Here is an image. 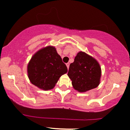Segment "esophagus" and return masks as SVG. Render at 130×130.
<instances>
[{"mask_svg":"<svg viewBox=\"0 0 130 130\" xmlns=\"http://www.w3.org/2000/svg\"><path fill=\"white\" fill-rule=\"evenodd\" d=\"M66 65H67V69H69V66H70V63H67L66 64Z\"/></svg>","mask_w":130,"mask_h":130,"instance_id":"esophagus-1","label":"esophagus"}]
</instances>
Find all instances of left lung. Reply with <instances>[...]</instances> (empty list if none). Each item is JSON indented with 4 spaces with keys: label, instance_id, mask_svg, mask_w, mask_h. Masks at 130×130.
Here are the masks:
<instances>
[{
    "label": "left lung",
    "instance_id": "8db88e82",
    "mask_svg": "<svg viewBox=\"0 0 130 130\" xmlns=\"http://www.w3.org/2000/svg\"><path fill=\"white\" fill-rule=\"evenodd\" d=\"M68 76L72 80L73 88L78 92L84 93L99 85L102 69L95 58L80 51L70 65Z\"/></svg>",
    "mask_w": 130,
    "mask_h": 130
}]
</instances>
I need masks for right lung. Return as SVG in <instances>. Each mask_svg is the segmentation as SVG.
<instances>
[{
    "label": "right lung",
    "instance_id": "add662e5",
    "mask_svg": "<svg viewBox=\"0 0 130 130\" xmlns=\"http://www.w3.org/2000/svg\"><path fill=\"white\" fill-rule=\"evenodd\" d=\"M67 72L66 65L62 61L55 47L52 45L38 50L27 65L30 82L43 90L53 89L60 77Z\"/></svg>",
    "mask_w": 130,
    "mask_h": 130
}]
</instances>
